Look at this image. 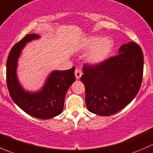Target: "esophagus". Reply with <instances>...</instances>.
<instances>
[{"label": "esophagus", "mask_w": 153, "mask_h": 153, "mask_svg": "<svg viewBox=\"0 0 153 153\" xmlns=\"http://www.w3.org/2000/svg\"><path fill=\"white\" fill-rule=\"evenodd\" d=\"M82 72H81V70L80 69H75V77H76V78L77 79H79L80 78H81V75H82Z\"/></svg>", "instance_id": "obj_1"}]
</instances>
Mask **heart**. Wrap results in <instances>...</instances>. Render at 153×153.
<instances>
[{"instance_id":"obj_1","label":"heart","mask_w":153,"mask_h":153,"mask_svg":"<svg viewBox=\"0 0 153 153\" xmlns=\"http://www.w3.org/2000/svg\"><path fill=\"white\" fill-rule=\"evenodd\" d=\"M82 48L88 52L86 58L89 63L98 64L109 57L113 49V41L109 38H101L98 35H91L84 40Z\"/></svg>"}]
</instances>
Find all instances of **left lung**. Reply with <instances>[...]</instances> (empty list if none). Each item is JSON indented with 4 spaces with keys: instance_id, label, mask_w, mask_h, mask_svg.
Listing matches in <instances>:
<instances>
[{
    "instance_id": "left-lung-1",
    "label": "left lung",
    "mask_w": 153,
    "mask_h": 153,
    "mask_svg": "<svg viewBox=\"0 0 153 153\" xmlns=\"http://www.w3.org/2000/svg\"><path fill=\"white\" fill-rule=\"evenodd\" d=\"M81 81L85 86L86 105L89 112L108 116L121 110L138 94L142 82L141 48L129 42L119 54L103 62L84 64Z\"/></svg>"
}]
</instances>
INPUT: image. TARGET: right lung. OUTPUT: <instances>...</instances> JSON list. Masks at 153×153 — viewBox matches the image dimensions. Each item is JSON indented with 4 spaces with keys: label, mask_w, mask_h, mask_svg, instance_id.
<instances>
[{
    "label": "right lung",
    "mask_w": 153,
    "mask_h": 153,
    "mask_svg": "<svg viewBox=\"0 0 153 153\" xmlns=\"http://www.w3.org/2000/svg\"><path fill=\"white\" fill-rule=\"evenodd\" d=\"M38 38V35L28 34L12 48L7 61V83L10 97L21 109L35 118L49 119L62 112L68 89L75 81V67L53 71L42 90L35 93L25 92L17 79V61L26 44Z\"/></svg>",
    "instance_id": "obj_1"
}]
</instances>
